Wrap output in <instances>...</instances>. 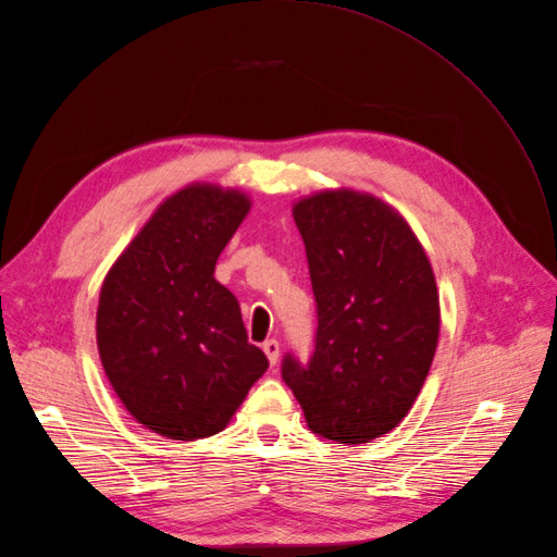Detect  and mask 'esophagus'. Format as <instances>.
Listing matches in <instances>:
<instances>
[{"instance_id": "esophagus-1", "label": "esophagus", "mask_w": 557, "mask_h": 557, "mask_svg": "<svg viewBox=\"0 0 557 557\" xmlns=\"http://www.w3.org/2000/svg\"><path fill=\"white\" fill-rule=\"evenodd\" d=\"M263 350H265V355H268V359H270V364H276V362H278L281 346H278L276 339H265V342H263Z\"/></svg>"}]
</instances>
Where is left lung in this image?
<instances>
[{"label": "left lung", "mask_w": 557, "mask_h": 557, "mask_svg": "<svg viewBox=\"0 0 557 557\" xmlns=\"http://www.w3.org/2000/svg\"><path fill=\"white\" fill-rule=\"evenodd\" d=\"M317 301L310 362L283 380L312 434L359 445L409 413L434 362L441 306L430 258L407 220L369 193L321 190L292 207Z\"/></svg>", "instance_id": "8db88e82"}]
</instances>
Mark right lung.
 Listing matches in <instances>:
<instances>
[{"instance_id":"add662e5","label":"right lung","mask_w":557,"mask_h":557,"mask_svg":"<svg viewBox=\"0 0 557 557\" xmlns=\"http://www.w3.org/2000/svg\"><path fill=\"white\" fill-rule=\"evenodd\" d=\"M251 200L190 184L163 200L108 272L96 344L123 407L173 441L222 432L270 367L238 299L213 278Z\"/></svg>"}]
</instances>
